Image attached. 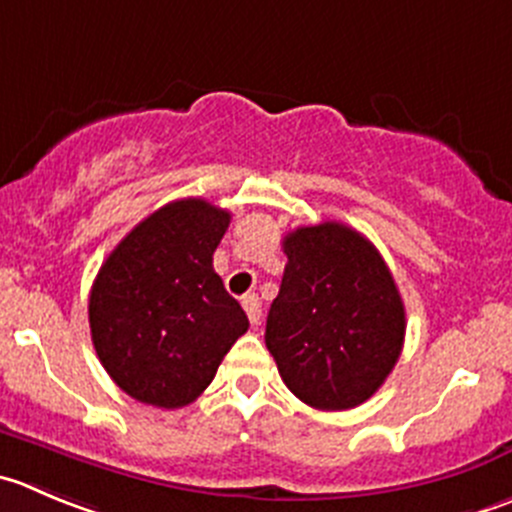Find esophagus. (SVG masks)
<instances>
[{
	"label": "esophagus",
	"instance_id": "obj_1",
	"mask_svg": "<svg viewBox=\"0 0 512 512\" xmlns=\"http://www.w3.org/2000/svg\"><path fill=\"white\" fill-rule=\"evenodd\" d=\"M242 307H245V312H247V317H250L252 325H257V322H260V315H262L260 297H257V295H245V297H242Z\"/></svg>",
	"mask_w": 512,
	"mask_h": 512
}]
</instances>
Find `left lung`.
I'll list each match as a JSON object with an SVG mask.
<instances>
[{"label": "left lung", "mask_w": 512, "mask_h": 512, "mask_svg": "<svg viewBox=\"0 0 512 512\" xmlns=\"http://www.w3.org/2000/svg\"><path fill=\"white\" fill-rule=\"evenodd\" d=\"M282 250L285 275L265 327L282 382L310 408H357L403 352L405 305L393 272L342 222L297 227Z\"/></svg>", "instance_id": "1"}]
</instances>
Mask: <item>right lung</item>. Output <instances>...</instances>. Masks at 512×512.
Instances as JSON below:
<instances>
[{"instance_id": "add662e5", "label": "right lung", "mask_w": 512, "mask_h": 512, "mask_svg": "<svg viewBox=\"0 0 512 512\" xmlns=\"http://www.w3.org/2000/svg\"><path fill=\"white\" fill-rule=\"evenodd\" d=\"M230 212L200 197L170 202L124 237L94 277L89 327L99 362L130 398L185 408L250 327L212 255Z\"/></svg>"}]
</instances>
